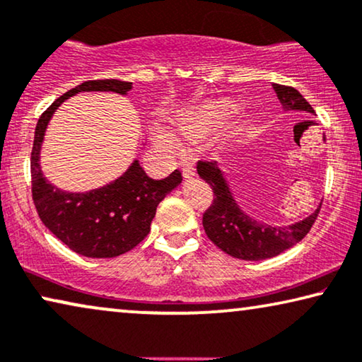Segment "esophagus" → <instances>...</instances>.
<instances>
[{
	"label": "esophagus",
	"instance_id": "34e87169",
	"mask_svg": "<svg viewBox=\"0 0 362 362\" xmlns=\"http://www.w3.org/2000/svg\"><path fill=\"white\" fill-rule=\"evenodd\" d=\"M179 167L182 169V174L185 179H192V177L195 175V164H193V160L182 159L179 162Z\"/></svg>",
	"mask_w": 362,
	"mask_h": 362
}]
</instances>
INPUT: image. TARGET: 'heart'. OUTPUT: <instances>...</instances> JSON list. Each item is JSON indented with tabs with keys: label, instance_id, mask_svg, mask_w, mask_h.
Here are the masks:
<instances>
[{
	"label": "heart",
	"instance_id": "obj_1",
	"mask_svg": "<svg viewBox=\"0 0 362 362\" xmlns=\"http://www.w3.org/2000/svg\"><path fill=\"white\" fill-rule=\"evenodd\" d=\"M218 111H220V106H205V108H200L190 115H187L179 124L180 132L187 137H195L202 134L206 129V126L210 124V121L215 118ZM156 141L164 147H174L175 144L172 132L164 128L156 131Z\"/></svg>",
	"mask_w": 362,
	"mask_h": 362
}]
</instances>
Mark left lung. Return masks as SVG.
<instances>
[{"mask_svg": "<svg viewBox=\"0 0 362 362\" xmlns=\"http://www.w3.org/2000/svg\"><path fill=\"white\" fill-rule=\"evenodd\" d=\"M272 88L277 93V98L285 111L295 110L312 115L315 113L308 101L293 86L274 83ZM197 172L213 190L211 205L203 213V228H205L206 236L221 251L236 259L262 261V259L274 257L284 252L285 249L292 247L312 230L320 208H322L320 205L317 211L295 225L285 228L266 225V223L252 220L238 206L216 162L198 160Z\"/></svg>", "mask_w": 362, "mask_h": 362, "instance_id": "8db88e82", "label": "left lung"}]
</instances>
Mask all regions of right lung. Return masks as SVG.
<instances>
[{
	"label": "right lung",
	"instance_id": "right-lung-1",
	"mask_svg": "<svg viewBox=\"0 0 362 362\" xmlns=\"http://www.w3.org/2000/svg\"><path fill=\"white\" fill-rule=\"evenodd\" d=\"M131 81L88 80L69 90L40 115L30 152L33 200L45 228L60 241L86 257H116L131 251L151 231L157 205L182 182L180 170L162 180L146 174L134 160L119 179L86 193L59 190L45 180L39 165L40 144L54 111L78 91H115L126 95Z\"/></svg>",
	"mask_w": 362,
	"mask_h": 362
}]
</instances>
